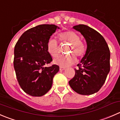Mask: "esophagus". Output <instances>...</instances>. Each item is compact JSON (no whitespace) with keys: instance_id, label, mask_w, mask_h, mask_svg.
Returning a JSON list of instances; mask_svg holds the SVG:
<instances>
[{"instance_id":"1","label":"esophagus","mask_w":120,"mask_h":120,"mask_svg":"<svg viewBox=\"0 0 120 120\" xmlns=\"http://www.w3.org/2000/svg\"><path fill=\"white\" fill-rule=\"evenodd\" d=\"M65 68L64 67H60V71H63V70H64Z\"/></svg>"}]
</instances>
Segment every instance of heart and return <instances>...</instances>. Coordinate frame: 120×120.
<instances>
[{
    "label": "heart",
    "mask_w": 120,
    "mask_h": 120,
    "mask_svg": "<svg viewBox=\"0 0 120 120\" xmlns=\"http://www.w3.org/2000/svg\"><path fill=\"white\" fill-rule=\"evenodd\" d=\"M60 40L70 44L68 53L76 56L77 57H81L84 55L86 51L85 44L80 40L77 33L72 30H68L60 33L59 34ZM47 50L50 55L53 58L59 56L57 42L54 39H50L47 44ZM75 61L74 56L67 57H60L54 60V63L60 67H67L73 64Z\"/></svg>",
    "instance_id": "b5f03b06"
}]
</instances>
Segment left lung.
Wrapping results in <instances>:
<instances>
[{
  "label": "left lung",
  "mask_w": 120,
  "mask_h": 120,
  "mask_svg": "<svg viewBox=\"0 0 120 120\" xmlns=\"http://www.w3.org/2000/svg\"><path fill=\"white\" fill-rule=\"evenodd\" d=\"M80 32L87 43V50L75 75L69 81L71 88L81 95L96 93L105 82L110 70V52L107 43L103 36L84 24L73 26Z\"/></svg>",
  "instance_id": "left-lung-1"
}]
</instances>
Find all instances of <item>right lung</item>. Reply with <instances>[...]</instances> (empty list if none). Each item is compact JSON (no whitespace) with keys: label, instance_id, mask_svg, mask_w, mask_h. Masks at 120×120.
<instances>
[{"label":"right lung","instance_id":"right-lung-1","mask_svg":"<svg viewBox=\"0 0 120 120\" xmlns=\"http://www.w3.org/2000/svg\"><path fill=\"white\" fill-rule=\"evenodd\" d=\"M60 29L54 24H40L23 33L14 50L13 64L20 86L26 93L40 97L51 88L59 66L45 65L53 60L47 50L50 36Z\"/></svg>","mask_w":120,"mask_h":120}]
</instances>
